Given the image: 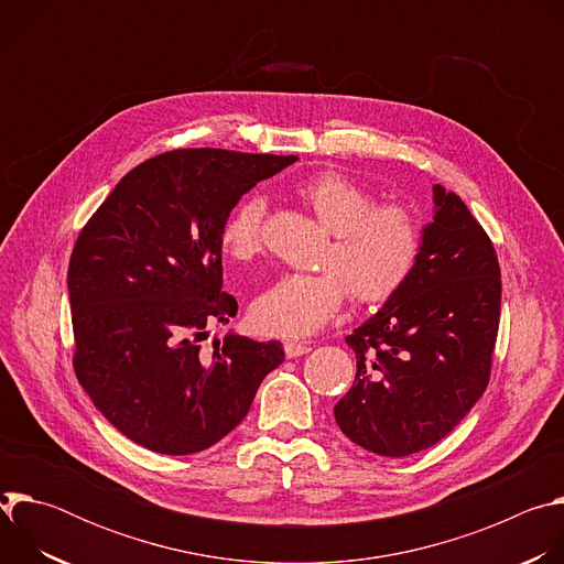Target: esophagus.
<instances>
[{
  "mask_svg": "<svg viewBox=\"0 0 564 564\" xmlns=\"http://www.w3.org/2000/svg\"><path fill=\"white\" fill-rule=\"evenodd\" d=\"M283 350H285V357H288V359H296V357L310 352V346H307L305 341H285V344H283Z\"/></svg>",
  "mask_w": 564,
  "mask_h": 564,
  "instance_id": "obj_1",
  "label": "esophagus"
}]
</instances>
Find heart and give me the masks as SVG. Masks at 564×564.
<instances>
[{
  "label": "heart",
  "instance_id": "b5f03b06",
  "mask_svg": "<svg viewBox=\"0 0 564 564\" xmlns=\"http://www.w3.org/2000/svg\"><path fill=\"white\" fill-rule=\"evenodd\" d=\"M296 196L333 234L316 274H285L252 303L259 330L307 337L339 314L348 294L359 305H379L404 288L426 246L422 216L404 203H377V194L339 172H318L296 185ZM265 200H240L220 227V248L236 263L263 252Z\"/></svg>",
  "mask_w": 564,
  "mask_h": 564
}]
</instances>
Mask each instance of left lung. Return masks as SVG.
I'll use <instances>...</instances> for the list:
<instances>
[{"mask_svg":"<svg viewBox=\"0 0 564 564\" xmlns=\"http://www.w3.org/2000/svg\"><path fill=\"white\" fill-rule=\"evenodd\" d=\"M435 216L411 281L346 337L352 388L337 401L344 435L383 457L446 437L489 386L502 279L494 240L462 198L433 187Z\"/></svg>","mask_w":564,"mask_h":564,"instance_id":"1","label":"left lung"}]
</instances>
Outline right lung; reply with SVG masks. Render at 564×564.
<instances>
[{"mask_svg":"<svg viewBox=\"0 0 564 564\" xmlns=\"http://www.w3.org/2000/svg\"><path fill=\"white\" fill-rule=\"evenodd\" d=\"M296 155L174 149L131 170L79 231L68 261L73 370L96 409L131 442L189 455L248 415L281 341L212 324L238 303L223 292L220 227L238 198Z\"/></svg>","mask_w":564,"mask_h":564,"instance_id":"obj_1","label":"right lung"}]
</instances>
